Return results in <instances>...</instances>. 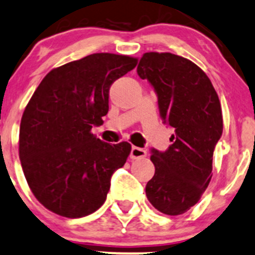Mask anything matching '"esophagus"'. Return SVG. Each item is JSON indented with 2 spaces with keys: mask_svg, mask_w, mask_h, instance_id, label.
<instances>
[{
  "mask_svg": "<svg viewBox=\"0 0 255 255\" xmlns=\"http://www.w3.org/2000/svg\"><path fill=\"white\" fill-rule=\"evenodd\" d=\"M146 156V151L144 149L138 148V146H132L130 150V159L136 160V159H143Z\"/></svg>",
  "mask_w": 255,
  "mask_h": 255,
  "instance_id": "34e87169",
  "label": "esophagus"
}]
</instances>
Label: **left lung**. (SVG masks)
<instances>
[{
    "label": "left lung",
    "instance_id": "left-lung-1",
    "mask_svg": "<svg viewBox=\"0 0 255 255\" xmlns=\"http://www.w3.org/2000/svg\"><path fill=\"white\" fill-rule=\"evenodd\" d=\"M136 72L155 89L163 123L175 129L166 151L151 150L155 175L146 197L162 214L181 215L199 202L213 176L224 128L219 96L203 69L173 53H144Z\"/></svg>",
    "mask_w": 255,
    "mask_h": 255
}]
</instances>
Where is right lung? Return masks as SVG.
<instances>
[{
  "label": "right lung",
  "instance_id": "obj_1",
  "mask_svg": "<svg viewBox=\"0 0 255 255\" xmlns=\"http://www.w3.org/2000/svg\"><path fill=\"white\" fill-rule=\"evenodd\" d=\"M136 63L129 56L93 53L50 71L29 100L19 159L33 194L52 213L83 218L105 203L111 176L132 146L105 143L92 128L109 112L112 83Z\"/></svg>",
  "mask_w": 255,
  "mask_h": 255
}]
</instances>
